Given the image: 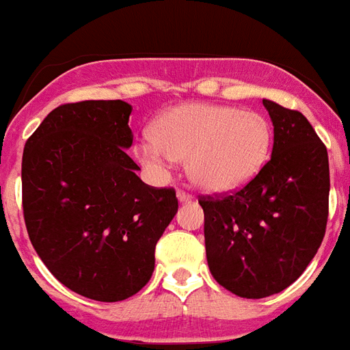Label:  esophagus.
I'll return each instance as SVG.
<instances>
[{"instance_id":"1","label":"esophagus","mask_w":350,"mask_h":350,"mask_svg":"<svg viewBox=\"0 0 350 350\" xmlns=\"http://www.w3.org/2000/svg\"><path fill=\"white\" fill-rule=\"evenodd\" d=\"M178 201L180 202H190L192 201V196L185 190H178Z\"/></svg>"}]
</instances>
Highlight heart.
<instances>
[{"label": "heart", "mask_w": 350, "mask_h": 350, "mask_svg": "<svg viewBox=\"0 0 350 350\" xmlns=\"http://www.w3.org/2000/svg\"><path fill=\"white\" fill-rule=\"evenodd\" d=\"M151 139L137 146L144 165L161 170L187 158V174L204 192H233L269 161L272 126L258 111L183 103L154 120Z\"/></svg>", "instance_id": "heart-1"}]
</instances>
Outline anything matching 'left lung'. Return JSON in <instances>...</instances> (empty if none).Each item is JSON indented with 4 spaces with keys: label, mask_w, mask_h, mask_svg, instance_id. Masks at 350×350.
<instances>
[{
    "label": "left lung",
    "mask_w": 350,
    "mask_h": 350,
    "mask_svg": "<svg viewBox=\"0 0 350 350\" xmlns=\"http://www.w3.org/2000/svg\"><path fill=\"white\" fill-rule=\"evenodd\" d=\"M274 126L272 157L226 198H201L211 275L245 299L283 292L319 251L329 211L327 149L297 110L263 99Z\"/></svg>",
    "instance_id": "obj_1"
}]
</instances>
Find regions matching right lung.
Wrapping results in <instances>:
<instances>
[{"instance_id": "right-lung-1", "label": "right lung", "mask_w": 350, "mask_h": 350, "mask_svg": "<svg viewBox=\"0 0 350 350\" xmlns=\"http://www.w3.org/2000/svg\"><path fill=\"white\" fill-rule=\"evenodd\" d=\"M131 105L69 103L55 108L23 152L26 230L62 284L101 302L124 301L151 280L154 247L178 211L172 189L137 176Z\"/></svg>"}]
</instances>
